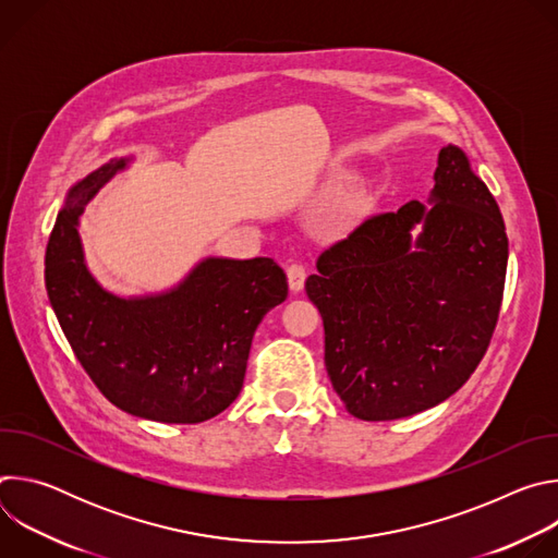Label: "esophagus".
Masks as SVG:
<instances>
[{"label":"esophagus","mask_w":558,"mask_h":558,"mask_svg":"<svg viewBox=\"0 0 558 558\" xmlns=\"http://www.w3.org/2000/svg\"><path fill=\"white\" fill-rule=\"evenodd\" d=\"M287 280H289V289L291 293H300L306 280V271L302 265H289L287 267Z\"/></svg>","instance_id":"1"}]
</instances>
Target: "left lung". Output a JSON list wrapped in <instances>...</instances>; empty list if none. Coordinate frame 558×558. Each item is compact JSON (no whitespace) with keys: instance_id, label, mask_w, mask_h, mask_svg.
Returning a JSON list of instances; mask_svg holds the SVG:
<instances>
[{"instance_id":"obj_1","label":"left lung","mask_w":558,"mask_h":558,"mask_svg":"<svg viewBox=\"0 0 558 558\" xmlns=\"http://www.w3.org/2000/svg\"><path fill=\"white\" fill-rule=\"evenodd\" d=\"M428 203L364 220L317 258L306 295L325 364L364 422L441 404L482 362L501 308L508 235L499 205L457 145L439 149Z\"/></svg>"}]
</instances>
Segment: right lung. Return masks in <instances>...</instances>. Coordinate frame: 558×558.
Masks as SVG:
<instances>
[{
    "instance_id": "add662e5",
    "label": "right lung",
    "mask_w": 558,
    "mask_h": 558,
    "mask_svg": "<svg viewBox=\"0 0 558 558\" xmlns=\"http://www.w3.org/2000/svg\"><path fill=\"white\" fill-rule=\"evenodd\" d=\"M132 161L110 158L68 190L46 250V291L76 360L117 409L198 424L241 392L254 333L284 302L287 276L271 258L207 256L166 291L106 289L86 263L78 218Z\"/></svg>"
}]
</instances>
